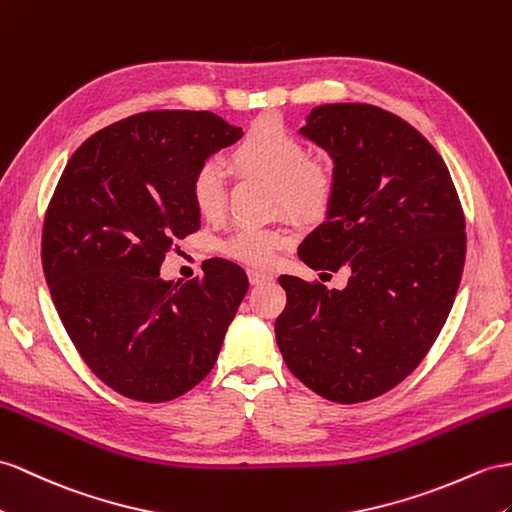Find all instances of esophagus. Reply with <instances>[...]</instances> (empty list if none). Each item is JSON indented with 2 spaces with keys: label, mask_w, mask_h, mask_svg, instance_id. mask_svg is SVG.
I'll use <instances>...</instances> for the list:
<instances>
[{
  "label": "esophagus",
  "mask_w": 512,
  "mask_h": 512,
  "mask_svg": "<svg viewBox=\"0 0 512 512\" xmlns=\"http://www.w3.org/2000/svg\"><path fill=\"white\" fill-rule=\"evenodd\" d=\"M248 281H251V285H264L272 281V274L261 272V270H248Z\"/></svg>",
  "instance_id": "esophagus-1"
}]
</instances>
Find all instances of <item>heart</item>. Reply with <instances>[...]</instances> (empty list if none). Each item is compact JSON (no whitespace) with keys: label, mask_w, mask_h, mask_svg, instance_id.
I'll return each mask as SVG.
<instances>
[{"label":"heart","mask_w":512,"mask_h":512,"mask_svg":"<svg viewBox=\"0 0 512 512\" xmlns=\"http://www.w3.org/2000/svg\"><path fill=\"white\" fill-rule=\"evenodd\" d=\"M231 164L244 175L274 181L277 199L298 214H318L331 199V177L307 160V149L279 121L264 116L244 131L231 151ZM192 203L214 220L225 209V181L216 162H203L190 181ZM292 235L274 227H242L225 242V253L248 266H270Z\"/></svg>","instance_id":"1"}]
</instances>
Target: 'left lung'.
<instances>
[{"label":"left lung","mask_w":512,"mask_h":512,"mask_svg":"<svg viewBox=\"0 0 512 512\" xmlns=\"http://www.w3.org/2000/svg\"><path fill=\"white\" fill-rule=\"evenodd\" d=\"M298 134L333 160L326 220L298 246L313 270L350 268L342 292L279 277L274 335L318 396L355 404L402 383L441 333L465 264V216L450 170L400 116L326 103Z\"/></svg>","instance_id":"obj_1"}]
</instances>
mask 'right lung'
Returning a JSON list of instances; mask_svg holds the SVG:
<instances>
[{"label":"right lung","instance_id":"1","mask_svg":"<svg viewBox=\"0 0 512 512\" xmlns=\"http://www.w3.org/2000/svg\"><path fill=\"white\" fill-rule=\"evenodd\" d=\"M242 134L212 112H140L90 136L51 196V300L88 368L131 400L168 402L199 385L248 290L227 259L186 283L160 277L175 242L201 229L194 170Z\"/></svg>","mask_w":512,"mask_h":512}]
</instances>
